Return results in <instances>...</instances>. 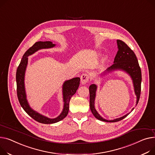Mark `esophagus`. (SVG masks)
Masks as SVG:
<instances>
[{
	"label": "esophagus",
	"mask_w": 155,
	"mask_h": 155,
	"mask_svg": "<svg viewBox=\"0 0 155 155\" xmlns=\"http://www.w3.org/2000/svg\"><path fill=\"white\" fill-rule=\"evenodd\" d=\"M80 78H81V84L82 85L87 84L89 81V76L87 74H82Z\"/></svg>",
	"instance_id": "esophagus-1"
}]
</instances>
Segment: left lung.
Segmentation results:
<instances>
[{
    "label": "left lung",
    "instance_id": "1",
    "mask_svg": "<svg viewBox=\"0 0 155 155\" xmlns=\"http://www.w3.org/2000/svg\"><path fill=\"white\" fill-rule=\"evenodd\" d=\"M118 45V51L115 57L114 61L111 67H108L104 72L101 74V75H105L108 74L110 72L115 70H120L125 71L131 77L135 94L137 96V104H138L140 94H141V68L139 66L138 61L136 55L133 52V51L123 41L120 40H117ZM97 90V86L95 84H91L89 87L90 92V107L91 113L94 117L99 120L106 121V122H116L120 121L127 117L130 113H127L125 115L120 118H116L114 120H108L103 117H101L99 113L97 112L95 108V100L96 97V91ZM134 108H132L131 111L133 110Z\"/></svg>",
    "mask_w": 155,
    "mask_h": 155
}]
</instances>
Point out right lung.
I'll use <instances>...</instances> for the list:
<instances>
[{"instance_id": "obj_1", "label": "right lung", "mask_w": 155, "mask_h": 155, "mask_svg": "<svg viewBox=\"0 0 155 155\" xmlns=\"http://www.w3.org/2000/svg\"><path fill=\"white\" fill-rule=\"evenodd\" d=\"M56 45L50 41L46 42H35L32 47L28 49L23 55L20 63L17 69L16 82L17 97L21 107L27 114L37 121L44 124H52L58 122L65 118L68 113L69 102L71 97L73 96L78 90L80 85V78L75 77L68 80L65 81L62 85V94L64 100V108L60 114L55 118H50L45 117L31 108L27 99V95L25 88V74L27 66L28 64V57L34 54L37 51L40 49L53 48Z\"/></svg>"}]
</instances>
